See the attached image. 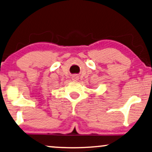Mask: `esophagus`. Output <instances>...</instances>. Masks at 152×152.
<instances>
[{
    "mask_svg": "<svg viewBox=\"0 0 152 152\" xmlns=\"http://www.w3.org/2000/svg\"><path fill=\"white\" fill-rule=\"evenodd\" d=\"M72 80L78 81L79 80V77H77V76H73V77H72Z\"/></svg>",
    "mask_w": 152,
    "mask_h": 152,
    "instance_id": "obj_1",
    "label": "esophagus"
}]
</instances>
